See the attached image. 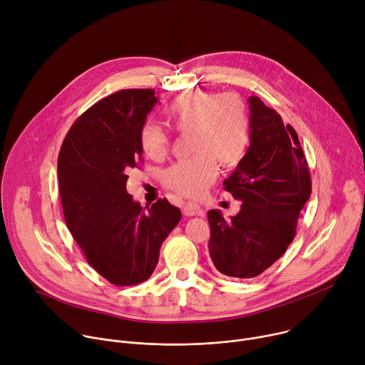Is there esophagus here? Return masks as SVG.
I'll list each match as a JSON object with an SVG mask.
<instances>
[{
    "mask_svg": "<svg viewBox=\"0 0 365 365\" xmlns=\"http://www.w3.org/2000/svg\"><path fill=\"white\" fill-rule=\"evenodd\" d=\"M182 212H183L186 217L203 215L202 207H200L197 203H195V202H186V203L182 206Z\"/></svg>",
    "mask_w": 365,
    "mask_h": 365,
    "instance_id": "esophagus-1",
    "label": "esophagus"
}]
</instances>
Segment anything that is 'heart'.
Here are the masks:
<instances>
[{
	"instance_id": "heart-1",
	"label": "heart",
	"mask_w": 365,
	"mask_h": 365,
	"mask_svg": "<svg viewBox=\"0 0 365 365\" xmlns=\"http://www.w3.org/2000/svg\"><path fill=\"white\" fill-rule=\"evenodd\" d=\"M168 118L178 131H190L189 147L195 153L163 175L165 185L182 196L197 197L215 180V159L232 166L245 153L250 117L244 99L234 92H187L169 107ZM138 138L143 153L153 160L163 159L169 150L168 133L154 123H145Z\"/></svg>"
}]
</instances>
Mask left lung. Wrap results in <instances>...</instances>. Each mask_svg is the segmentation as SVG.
<instances>
[{
	"label": "left lung",
	"instance_id": "1",
	"mask_svg": "<svg viewBox=\"0 0 365 365\" xmlns=\"http://www.w3.org/2000/svg\"><path fill=\"white\" fill-rule=\"evenodd\" d=\"M250 147L224 189L241 200L235 217L207 212L210 255L230 277L262 274L284 254L294 238L297 218L312 183L297 134L259 99L250 96Z\"/></svg>",
	"mask_w": 365,
	"mask_h": 365
}]
</instances>
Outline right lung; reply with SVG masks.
Masks as SVG:
<instances>
[{
    "instance_id": "1",
    "label": "right lung",
    "mask_w": 365,
    "mask_h": 365,
    "mask_svg": "<svg viewBox=\"0 0 365 365\" xmlns=\"http://www.w3.org/2000/svg\"><path fill=\"white\" fill-rule=\"evenodd\" d=\"M158 101L153 89H123L98 101L75 121L58 159L66 225L86 262L117 286L153 274L182 218L166 197L145 211L125 189L127 173L141 160L140 130Z\"/></svg>"
}]
</instances>
